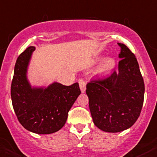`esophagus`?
<instances>
[{
    "label": "esophagus",
    "instance_id": "obj_1",
    "mask_svg": "<svg viewBox=\"0 0 157 157\" xmlns=\"http://www.w3.org/2000/svg\"><path fill=\"white\" fill-rule=\"evenodd\" d=\"M78 83H79V87L82 93H84L86 90V82L82 78H79L78 79Z\"/></svg>",
    "mask_w": 157,
    "mask_h": 157
}]
</instances>
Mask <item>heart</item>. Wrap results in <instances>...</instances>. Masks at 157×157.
Masks as SVG:
<instances>
[{
	"mask_svg": "<svg viewBox=\"0 0 157 157\" xmlns=\"http://www.w3.org/2000/svg\"><path fill=\"white\" fill-rule=\"evenodd\" d=\"M115 62L113 59H108L105 61L104 64H103L102 69L103 70H111L114 67Z\"/></svg>",
	"mask_w": 157,
	"mask_h": 157,
	"instance_id": "obj_1",
	"label": "heart"
}]
</instances>
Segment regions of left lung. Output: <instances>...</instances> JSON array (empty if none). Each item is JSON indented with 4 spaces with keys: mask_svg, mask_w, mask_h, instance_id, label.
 <instances>
[{
    "mask_svg": "<svg viewBox=\"0 0 157 157\" xmlns=\"http://www.w3.org/2000/svg\"><path fill=\"white\" fill-rule=\"evenodd\" d=\"M121 48L118 70L107 77L90 80L86 93L94 123L101 130L117 132L130 128L140 114L144 83L135 55Z\"/></svg>",
    "mask_w": 157,
    "mask_h": 157,
    "instance_id": "left-lung-1",
    "label": "left lung"
}]
</instances>
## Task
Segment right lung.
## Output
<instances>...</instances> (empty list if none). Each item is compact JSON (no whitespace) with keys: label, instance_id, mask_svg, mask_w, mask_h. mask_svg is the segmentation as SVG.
I'll list each match as a JSON object with an SVG mask.
<instances>
[{"label":"right lung","instance_id":"add662e5","mask_svg":"<svg viewBox=\"0 0 157 157\" xmlns=\"http://www.w3.org/2000/svg\"><path fill=\"white\" fill-rule=\"evenodd\" d=\"M34 50V47H29L17 58L11 85L12 102L17 119L26 129L50 134L65 124L81 90L78 82L71 86L54 82L47 88H32L27 69Z\"/></svg>","mask_w":157,"mask_h":157}]
</instances>
